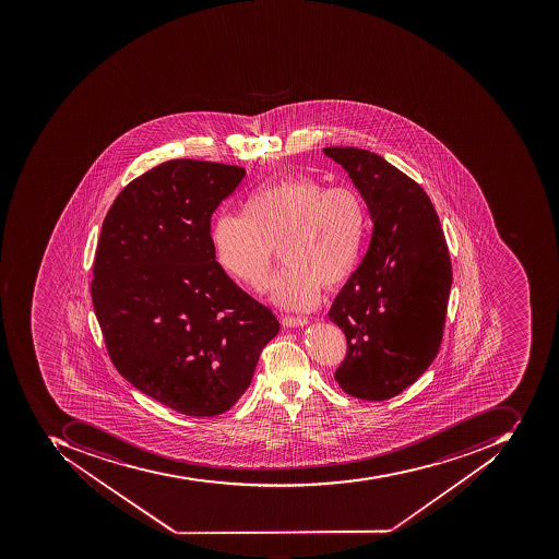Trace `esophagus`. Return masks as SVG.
<instances>
[{
	"label": "esophagus",
	"instance_id": "obj_1",
	"mask_svg": "<svg viewBox=\"0 0 559 559\" xmlns=\"http://www.w3.org/2000/svg\"><path fill=\"white\" fill-rule=\"evenodd\" d=\"M308 318H294V317H282V325L287 329H297V326L308 325Z\"/></svg>",
	"mask_w": 559,
	"mask_h": 559
}]
</instances>
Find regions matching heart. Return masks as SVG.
I'll return each mask as SVG.
<instances>
[{"label":"heart","instance_id":"b5f03b06","mask_svg":"<svg viewBox=\"0 0 559 559\" xmlns=\"http://www.w3.org/2000/svg\"><path fill=\"white\" fill-rule=\"evenodd\" d=\"M366 233L368 212L353 188L296 175L251 191L241 215H215L211 236L221 269L250 289L265 284L278 246L285 266L269 282V299L306 311L323 285L332 289L353 275Z\"/></svg>","mask_w":559,"mask_h":559}]
</instances>
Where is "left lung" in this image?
<instances>
[{
  "label": "left lung",
  "instance_id": "left-lung-1",
  "mask_svg": "<svg viewBox=\"0 0 559 559\" xmlns=\"http://www.w3.org/2000/svg\"><path fill=\"white\" fill-rule=\"evenodd\" d=\"M368 205V253L329 311L347 338L335 381L362 401H389L440 350L452 263L428 194L381 155L326 147Z\"/></svg>",
  "mask_w": 559,
  "mask_h": 559
}]
</instances>
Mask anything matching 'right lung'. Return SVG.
<instances>
[{
	"mask_svg": "<svg viewBox=\"0 0 559 559\" xmlns=\"http://www.w3.org/2000/svg\"><path fill=\"white\" fill-rule=\"evenodd\" d=\"M245 167L176 158L107 212L91 294L116 369L173 411L214 417L250 386L281 325L215 262L211 221Z\"/></svg>",
	"mask_w": 559,
	"mask_h": 559,
	"instance_id": "add662e5",
	"label": "right lung"
}]
</instances>
